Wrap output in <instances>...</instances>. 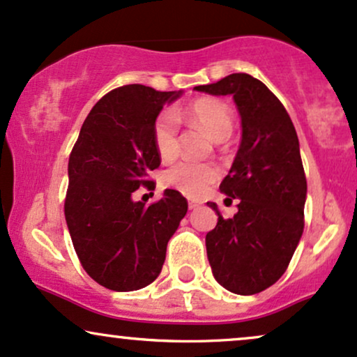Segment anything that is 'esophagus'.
<instances>
[{
	"instance_id": "esophagus-1",
	"label": "esophagus",
	"mask_w": 357,
	"mask_h": 357,
	"mask_svg": "<svg viewBox=\"0 0 357 357\" xmlns=\"http://www.w3.org/2000/svg\"><path fill=\"white\" fill-rule=\"evenodd\" d=\"M202 202L200 200H195V199H190L188 200V208H192V211H195V208H199Z\"/></svg>"
}]
</instances>
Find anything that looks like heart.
Segmentation results:
<instances>
[{
  "mask_svg": "<svg viewBox=\"0 0 357 357\" xmlns=\"http://www.w3.org/2000/svg\"><path fill=\"white\" fill-rule=\"evenodd\" d=\"M188 121L200 125L215 140L227 138L234 128L232 110L219 100H197L183 112ZM177 119L170 110L162 112L153 121L152 138L155 152L163 162L174 160L178 153ZM219 167L208 162L183 160L163 172V185L175 188L187 197H200L219 178Z\"/></svg>",
  "mask_w": 357,
  "mask_h": 357,
  "instance_id": "b5f03b06",
  "label": "heart"
}]
</instances>
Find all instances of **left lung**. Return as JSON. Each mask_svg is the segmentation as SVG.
Here are the masks:
<instances>
[{"label":"left lung","mask_w":357,"mask_h":357,"mask_svg":"<svg viewBox=\"0 0 357 357\" xmlns=\"http://www.w3.org/2000/svg\"><path fill=\"white\" fill-rule=\"evenodd\" d=\"M194 90L232 95L242 123V140L220 192L238 199V212L224 219L217 204L215 229L205 236L217 282L252 296L280 279L304 230L307 195L299 138L279 98L261 79L232 73Z\"/></svg>","instance_id":"left-lung-1"}]
</instances>
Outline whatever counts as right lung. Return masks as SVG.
<instances>
[{
    "label": "right lung",
    "mask_w": 357,
    "mask_h": 357,
    "mask_svg": "<svg viewBox=\"0 0 357 357\" xmlns=\"http://www.w3.org/2000/svg\"><path fill=\"white\" fill-rule=\"evenodd\" d=\"M183 91L145 85L115 88L100 98L83 121L68 160L65 219L83 269L116 292L152 284L165 262L167 244L188 204L167 188L158 202L133 200L150 170L160 165L152 127L163 105Z\"/></svg>",
    "instance_id": "add662e5"
}]
</instances>
